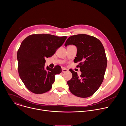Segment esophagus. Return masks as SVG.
<instances>
[{
  "mask_svg": "<svg viewBox=\"0 0 126 126\" xmlns=\"http://www.w3.org/2000/svg\"><path fill=\"white\" fill-rule=\"evenodd\" d=\"M68 71V70L66 68H62V72L63 73H65V72H66Z\"/></svg>",
  "mask_w": 126,
  "mask_h": 126,
  "instance_id": "esophagus-1",
  "label": "esophagus"
}]
</instances>
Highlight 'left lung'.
I'll return each mask as SVG.
<instances>
[{
  "instance_id": "8db88e82",
  "label": "left lung",
  "mask_w": 126,
  "mask_h": 126,
  "mask_svg": "<svg viewBox=\"0 0 126 126\" xmlns=\"http://www.w3.org/2000/svg\"><path fill=\"white\" fill-rule=\"evenodd\" d=\"M74 45L77 48L74 60L79 63L78 67L82 72L80 76L71 70L72 77L68 81L70 92L81 98L93 95L101 86L105 73L107 59L101 42L95 37L87 34L71 36L66 40L65 46Z\"/></svg>"
}]
</instances>
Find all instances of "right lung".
Returning <instances> with one entry per match:
<instances>
[{
	"label": "right lung",
	"instance_id": "obj_1",
	"mask_svg": "<svg viewBox=\"0 0 126 126\" xmlns=\"http://www.w3.org/2000/svg\"><path fill=\"white\" fill-rule=\"evenodd\" d=\"M66 36L58 37L48 34H32L21 43L17 51L18 71L26 87L35 94L49 91L60 74L61 68H45V58L51 57L65 42Z\"/></svg>",
	"mask_w": 126,
	"mask_h": 126
}]
</instances>
